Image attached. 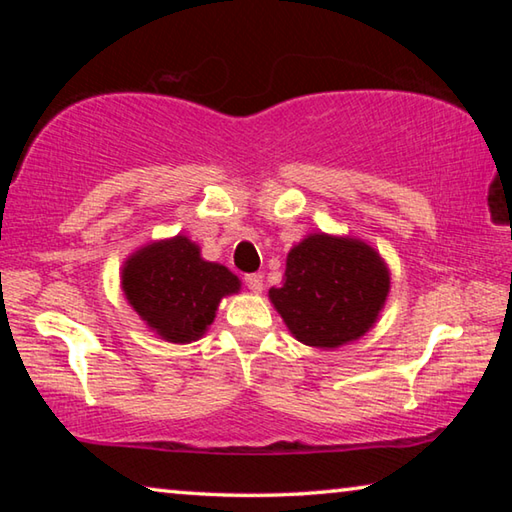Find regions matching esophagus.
Segmentation results:
<instances>
[{
    "label": "esophagus",
    "mask_w": 512,
    "mask_h": 512,
    "mask_svg": "<svg viewBox=\"0 0 512 512\" xmlns=\"http://www.w3.org/2000/svg\"><path fill=\"white\" fill-rule=\"evenodd\" d=\"M246 284H248V289L253 291V293H262V289H264V277L259 275V273L246 275Z\"/></svg>",
    "instance_id": "obj_1"
}]
</instances>
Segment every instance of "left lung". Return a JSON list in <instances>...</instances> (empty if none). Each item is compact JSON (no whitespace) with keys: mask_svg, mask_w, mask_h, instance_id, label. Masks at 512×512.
Wrapping results in <instances>:
<instances>
[{"mask_svg":"<svg viewBox=\"0 0 512 512\" xmlns=\"http://www.w3.org/2000/svg\"><path fill=\"white\" fill-rule=\"evenodd\" d=\"M282 280L268 300L293 339L318 350L359 341L391 291V271L377 248L327 232H311L289 250Z\"/></svg>","mask_w":512,"mask_h":512,"instance_id":"left-lung-1","label":"left lung"}]
</instances>
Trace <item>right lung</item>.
I'll use <instances>...</instances> for the list:
<instances>
[{
    "mask_svg": "<svg viewBox=\"0 0 512 512\" xmlns=\"http://www.w3.org/2000/svg\"><path fill=\"white\" fill-rule=\"evenodd\" d=\"M121 291L146 327L169 343L203 339L219 302L241 291V280L223 264L207 262L187 235L137 248L121 266Z\"/></svg>",
    "mask_w": 512,
    "mask_h": 512,
    "instance_id": "right-lung-1",
    "label": "right lung"
}]
</instances>
